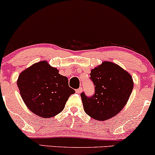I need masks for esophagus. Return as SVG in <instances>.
Instances as JSON below:
<instances>
[{
    "label": "esophagus",
    "instance_id": "1",
    "mask_svg": "<svg viewBox=\"0 0 155 155\" xmlns=\"http://www.w3.org/2000/svg\"><path fill=\"white\" fill-rule=\"evenodd\" d=\"M82 92V88L81 87H79V89H77V90H76V93H81V92Z\"/></svg>",
    "mask_w": 155,
    "mask_h": 155
}]
</instances>
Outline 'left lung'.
I'll list each match as a JSON object with an SVG mask.
<instances>
[{
  "label": "left lung",
  "mask_w": 155,
  "mask_h": 155,
  "mask_svg": "<svg viewBox=\"0 0 155 155\" xmlns=\"http://www.w3.org/2000/svg\"><path fill=\"white\" fill-rule=\"evenodd\" d=\"M90 79L95 86V94L92 97L84 92L81 94L85 113L99 121L116 116L132 92L133 81L130 74L117 64L104 61L91 71Z\"/></svg>",
  "instance_id": "8db88e82"
}]
</instances>
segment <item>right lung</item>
<instances>
[{
    "mask_svg": "<svg viewBox=\"0 0 155 155\" xmlns=\"http://www.w3.org/2000/svg\"><path fill=\"white\" fill-rule=\"evenodd\" d=\"M17 86L21 97L33 114L43 118L56 116L75 90L68 86L66 76L46 60L28 68L19 74Z\"/></svg>",
    "mask_w": 155,
    "mask_h": 155,
    "instance_id": "right-lung-1",
    "label": "right lung"
}]
</instances>
